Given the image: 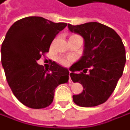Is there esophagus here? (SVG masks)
Returning a JSON list of instances; mask_svg holds the SVG:
<instances>
[{
	"label": "esophagus",
	"instance_id": "1",
	"mask_svg": "<svg viewBox=\"0 0 130 130\" xmlns=\"http://www.w3.org/2000/svg\"><path fill=\"white\" fill-rule=\"evenodd\" d=\"M70 73L71 72H69V83H71L72 81H71V76H70Z\"/></svg>",
	"mask_w": 130,
	"mask_h": 130
}]
</instances>
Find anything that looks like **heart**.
<instances>
[{
    "instance_id": "b5f03b06",
    "label": "heart",
    "mask_w": 130,
    "mask_h": 130,
    "mask_svg": "<svg viewBox=\"0 0 130 130\" xmlns=\"http://www.w3.org/2000/svg\"><path fill=\"white\" fill-rule=\"evenodd\" d=\"M74 36H75V35H74ZM71 61V59H70V58H59V59H58V62L62 66L69 65Z\"/></svg>"
}]
</instances>
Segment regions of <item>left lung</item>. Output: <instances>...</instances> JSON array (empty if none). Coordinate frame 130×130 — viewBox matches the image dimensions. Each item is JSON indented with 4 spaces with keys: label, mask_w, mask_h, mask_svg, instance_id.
Here are the masks:
<instances>
[{
    "label": "left lung",
    "mask_w": 130,
    "mask_h": 130,
    "mask_svg": "<svg viewBox=\"0 0 130 130\" xmlns=\"http://www.w3.org/2000/svg\"><path fill=\"white\" fill-rule=\"evenodd\" d=\"M71 32L84 38V55L71 67L70 76L84 91L74 95L73 101L81 107H93L109 98L123 74L125 49L114 29L99 22L68 25Z\"/></svg>",
    "instance_id": "8db88e82"
}]
</instances>
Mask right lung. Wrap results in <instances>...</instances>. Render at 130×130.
Returning a JSON list of instances; mask_svg holds the SVG:
<instances>
[{"mask_svg":"<svg viewBox=\"0 0 130 130\" xmlns=\"http://www.w3.org/2000/svg\"><path fill=\"white\" fill-rule=\"evenodd\" d=\"M67 25L27 17L17 21L7 32L1 45V63L13 95L24 105L37 109L49 106L55 89L68 83V68L53 62L44 69L37 62Z\"/></svg>","mask_w":130,"mask_h":130,"instance_id":"right-lung-1","label":"right lung"}]
</instances>
